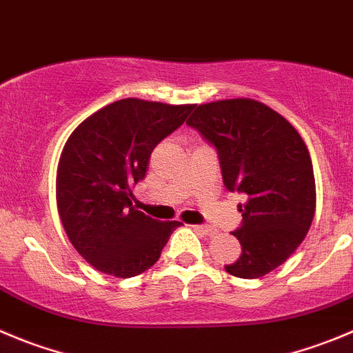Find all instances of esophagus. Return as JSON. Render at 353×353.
<instances>
[{"instance_id": "1", "label": "esophagus", "mask_w": 353, "mask_h": 353, "mask_svg": "<svg viewBox=\"0 0 353 353\" xmlns=\"http://www.w3.org/2000/svg\"><path fill=\"white\" fill-rule=\"evenodd\" d=\"M192 228L195 230L196 233H202V235H209V236H212L214 233H216V230L210 228V226H207V225H193Z\"/></svg>"}]
</instances>
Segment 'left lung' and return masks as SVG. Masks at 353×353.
<instances>
[{
    "label": "left lung",
    "mask_w": 353,
    "mask_h": 353,
    "mask_svg": "<svg viewBox=\"0 0 353 353\" xmlns=\"http://www.w3.org/2000/svg\"><path fill=\"white\" fill-rule=\"evenodd\" d=\"M212 144L228 192L245 195L233 232L242 254L225 270L259 279L288 261L310 230L315 177L301 136L284 117L254 99L195 106L186 121Z\"/></svg>",
    "instance_id": "left-lung-1"
}]
</instances>
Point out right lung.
<instances>
[{
	"instance_id": "1",
	"label": "right lung",
	"mask_w": 353,
	"mask_h": 353,
	"mask_svg": "<svg viewBox=\"0 0 353 353\" xmlns=\"http://www.w3.org/2000/svg\"><path fill=\"white\" fill-rule=\"evenodd\" d=\"M193 104L121 99L81 121L57 169V207L68 239L94 268L128 279L158 261L179 221H157L132 205L151 151L192 113Z\"/></svg>"
}]
</instances>
